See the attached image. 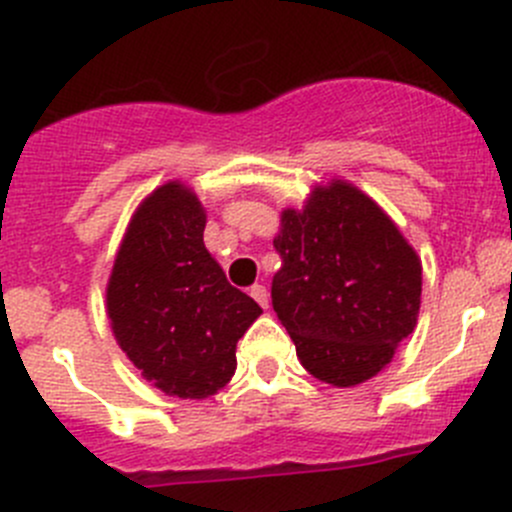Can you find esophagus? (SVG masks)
<instances>
[{"label":"esophagus","mask_w":512,"mask_h":512,"mask_svg":"<svg viewBox=\"0 0 512 512\" xmlns=\"http://www.w3.org/2000/svg\"><path fill=\"white\" fill-rule=\"evenodd\" d=\"M250 297L255 299V302L260 304V307H265V309H267V304H270V294H267V289L262 287V285L250 287Z\"/></svg>","instance_id":"1"}]
</instances>
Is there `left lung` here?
<instances>
[{"mask_svg": "<svg viewBox=\"0 0 512 512\" xmlns=\"http://www.w3.org/2000/svg\"><path fill=\"white\" fill-rule=\"evenodd\" d=\"M272 307L314 379L349 389L374 379L414 332L421 257L374 198L344 178L312 185L280 213Z\"/></svg>", "mask_w": 512, "mask_h": 512, "instance_id": "8db88e82", "label": "left lung"}]
</instances>
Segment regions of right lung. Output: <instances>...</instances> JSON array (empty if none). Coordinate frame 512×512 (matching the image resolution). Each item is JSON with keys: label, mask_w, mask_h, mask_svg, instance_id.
<instances>
[{"label": "right lung", "mask_w": 512, "mask_h": 512, "mask_svg": "<svg viewBox=\"0 0 512 512\" xmlns=\"http://www.w3.org/2000/svg\"><path fill=\"white\" fill-rule=\"evenodd\" d=\"M203 203L168 180L138 203L106 285L116 344L151 386L203 401L230 384L237 339L262 314L203 242Z\"/></svg>", "instance_id": "obj_1"}]
</instances>
